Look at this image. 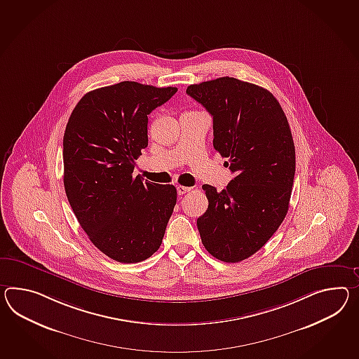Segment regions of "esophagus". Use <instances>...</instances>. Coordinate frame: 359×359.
<instances>
[{
  "label": "esophagus",
  "mask_w": 359,
  "mask_h": 359,
  "mask_svg": "<svg viewBox=\"0 0 359 359\" xmlns=\"http://www.w3.org/2000/svg\"><path fill=\"white\" fill-rule=\"evenodd\" d=\"M177 194L179 196H183L185 193L191 192L192 191V188L191 187H184V185H177Z\"/></svg>",
  "instance_id": "34e87169"
}]
</instances>
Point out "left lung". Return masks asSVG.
<instances>
[{
    "instance_id": "1",
    "label": "left lung",
    "mask_w": 359,
    "mask_h": 359,
    "mask_svg": "<svg viewBox=\"0 0 359 359\" xmlns=\"http://www.w3.org/2000/svg\"><path fill=\"white\" fill-rule=\"evenodd\" d=\"M187 93L212 116L214 149L235 174L226 189L203 184L209 200L197 219L202 244L219 261L257 253L288 212L296 151L287 116L271 92L235 78L192 84Z\"/></svg>"
}]
</instances>
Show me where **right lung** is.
I'll use <instances>...</instances> for the list:
<instances>
[{"mask_svg":"<svg viewBox=\"0 0 359 359\" xmlns=\"http://www.w3.org/2000/svg\"><path fill=\"white\" fill-rule=\"evenodd\" d=\"M176 92L136 81L98 88L83 96L66 126L67 200L89 240L116 262H141L156 253L175 208L174 185L132 174L148 147V115Z\"/></svg>","mask_w":359,"mask_h":359,"instance_id":"1","label":"right lung"}]
</instances>
